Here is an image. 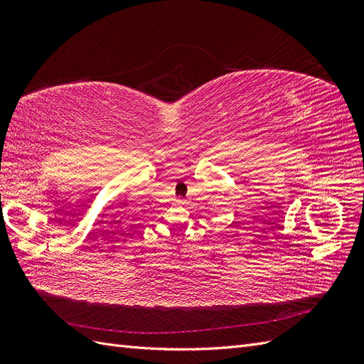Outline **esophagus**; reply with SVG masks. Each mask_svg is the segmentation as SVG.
Listing matches in <instances>:
<instances>
[{
  "label": "esophagus",
  "mask_w": 364,
  "mask_h": 364,
  "mask_svg": "<svg viewBox=\"0 0 364 364\" xmlns=\"http://www.w3.org/2000/svg\"><path fill=\"white\" fill-rule=\"evenodd\" d=\"M174 203H178V205H182V203H183V200H182V199H176V200H174Z\"/></svg>",
  "instance_id": "obj_1"
}]
</instances>
